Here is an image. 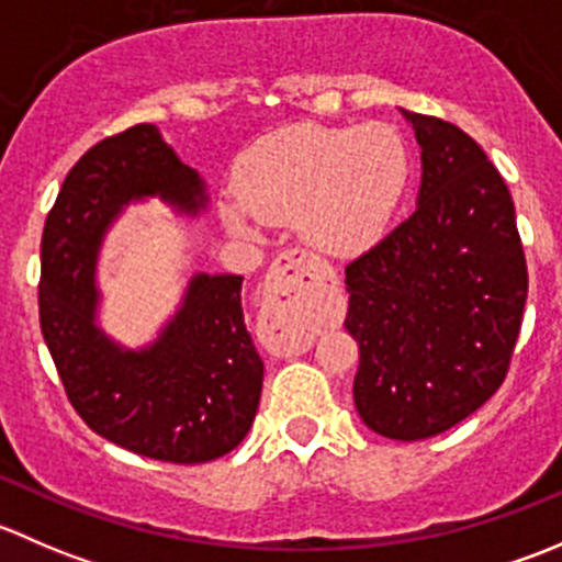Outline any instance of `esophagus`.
Listing matches in <instances>:
<instances>
[{
  "label": "esophagus",
  "instance_id": "obj_1",
  "mask_svg": "<svg viewBox=\"0 0 562 562\" xmlns=\"http://www.w3.org/2000/svg\"><path fill=\"white\" fill-rule=\"evenodd\" d=\"M323 269L307 249H285L269 266L260 304L263 342L277 356H299L315 339V296Z\"/></svg>",
  "mask_w": 562,
  "mask_h": 562
}]
</instances>
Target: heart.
Masks as SVG:
<instances>
[{"label": "heart", "instance_id": "heart-1", "mask_svg": "<svg viewBox=\"0 0 562 562\" xmlns=\"http://www.w3.org/2000/svg\"><path fill=\"white\" fill-rule=\"evenodd\" d=\"M405 181V144L391 127L293 124L241 155L225 217L245 234L299 223L310 245L350 255L381 236Z\"/></svg>", "mask_w": 562, "mask_h": 562}]
</instances>
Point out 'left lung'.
I'll list each match as a JSON object with an SVG mask.
<instances>
[{"mask_svg":"<svg viewBox=\"0 0 562 562\" xmlns=\"http://www.w3.org/2000/svg\"><path fill=\"white\" fill-rule=\"evenodd\" d=\"M422 144L418 206L345 266L359 342L353 402L391 440H427L503 386L527 299L506 181L457 124L407 113Z\"/></svg>","mask_w":562,"mask_h":562,"instance_id":"left-lung-1","label":"left lung"}]
</instances>
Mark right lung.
I'll use <instances>...</instances> for the list:
<instances>
[{
    "label": "right lung",
    "instance_id": "right-lung-1",
    "mask_svg": "<svg viewBox=\"0 0 562 562\" xmlns=\"http://www.w3.org/2000/svg\"><path fill=\"white\" fill-rule=\"evenodd\" d=\"M144 195L192 214L206 201L198 173L151 124L108 135L72 166L45 217L40 328L67 400L92 432L160 462H212L245 440L263 386L241 277H192L179 313L138 353L94 326L100 239L124 203Z\"/></svg>",
    "mask_w": 562,
    "mask_h": 562
}]
</instances>
